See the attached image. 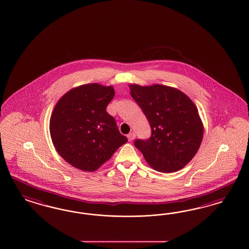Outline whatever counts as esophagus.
Wrapping results in <instances>:
<instances>
[{
  "label": "esophagus",
  "instance_id": "obj_1",
  "mask_svg": "<svg viewBox=\"0 0 249 249\" xmlns=\"http://www.w3.org/2000/svg\"><path fill=\"white\" fill-rule=\"evenodd\" d=\"M135 137H136V134L135 133H130V134H128L127 135V138H128V141L129 142H131V141H133L134 139H135Z\"/></svg>",
  "mask_w": 249,
  "mask_h": 249
}]
</instances>
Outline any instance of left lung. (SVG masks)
<instances>
[{"mask_svg":"<svg viewBox=\"0 0 249 249\" xmlns=\"http://www.w3.org/2000/svg\"><path fill=\"white\" fill-rule=\"evenodd\" d=\"M129 88L151 127L150 138L137 139L136 147L158 171L170 173L184 168L203 137V124L193 101L179 89L160 84H130Z\"/></svg>","mask_w":249,"mask_h":249,"instance_id":"8db88e82","label":"left lung"}]
</instances>
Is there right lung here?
I'll return each mask as SVG.
<instances>
[{
    "label": "right lung",
    "mask_w": 249,
    "mask_h": 249,
    "mask_svg": "<svg viewBox=\"0 0 249 249\" xmlns=\"http://www.w3.org/2000/svg\"><path fill=\"white\" fill-rule=\"evenodd\" d=\"M113 96L112 86L89 83L71 89L56 103L50 136L56 152L74 168L95 171L127 142L106 112Z\"/></svg>",
    "instance_id": "1"
}]
</instances>
